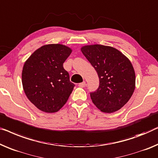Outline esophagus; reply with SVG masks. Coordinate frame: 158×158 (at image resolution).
I'll list each match as a JSON object with an SVG mask.
<instances>
[{
	"instance_id": "1",
	"label": "esophagus",
	"mask_w": 158,
	"mask_h": 158,
	"mask_svg": "<svg viewBox=\"0 0 158 158\" xmlns=\"http://www.w3.org/2000/svg\"><path fill=\"white\" fill-rule=\"evenodd\" d=\"M85 86H86V82L84 81L83 82H81V83L79 84V86L80 87H84Z\"/></svg>"
}]
</instances>
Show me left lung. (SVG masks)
<instances>
[{
  "mask_svg": "<svg viewBox=\"0 0 158 158\" xmlns=\"http://www.w3.org/2000/svg\"><path fill=\"white\" fill-rule=\"evenodd\" d=\"M81 51L99 78L97 90L90 93L94 105L101 111L109 114L121 109L135 88V74L131 61L110 46L85 45Z\"/></svg>",
  "mask_w": 158,
  "mask_h": 158,
  "instance_id": "obj_1",
  "label": "left lung"
}]
</instances>
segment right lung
<instances>
[{
    "instance_id": "obj_1",
    "label": "right lung",
    "mask_w": 158,
    "mask_h": 158,
    "mask_svg": "<svg viewBox=\"0 0 158 158\" xmlns=\"http://www.w3.org/2000/svg\"><path fill=\"white\" fill-rule=\"evenodd\" d=\"M72 51L63 44H46L35 50L25 62L23 90L30 102L42 111L57 112L72 92L74 84L63 67Z\"/></svg>"
}]
</instances>
